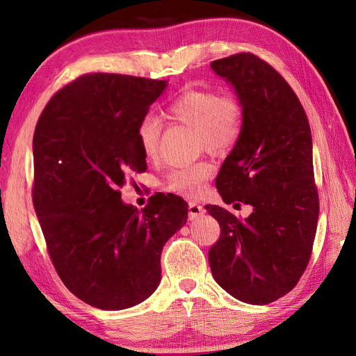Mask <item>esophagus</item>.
<instances>
[{
	"label": "esophagus",
	"instance_id": "34e87169",
	"mask_svg": "<svg viewBox=\"0 0 356 356\" xmlns=\"http://www.w3.org/2000/svg\"><path fill=\"white\" fill-rule=\"evenodd\" d=\"M203 213H205V209H203V207L199 205V203H194V202L188 203V216H190V218L200 217Z\"/></svg>",
	"mask_w": 356,
	"mask_h": 356
}]
</instances>
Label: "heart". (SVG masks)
Here are the masks:
<instances>
[{
    "label": "heart",
    "mask_w": 356,
    "mask_h": 356,
    "mask_svg": "<svg viewBox=\"0 0 356 356\" xmlns=\"http://www.w3.org/2000/svg\"><path fill=\"white\" fill-rule=\"evenodd\" d=\"M171 122L194 127L197 130V142L214 154L229 151L240 140L245 130V105L238 96L220 93L214 88L186 90L165 108ZM138 142L147 157H156L161 148L163 122L148 113L139 120ZM213 174L208 162H197L174 168L165 180L168 191L194 199L202 193L203 185Z\"/></svg>",
    "instance_id": "heart-1"
}]
</instances>
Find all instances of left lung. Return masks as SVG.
<instances>
[{
  "label": "left lung",
  "instance_id": "left-lung-1",
  "mask_svg": "<svg viewBox=\"0 0 356 356\" xmlns=\"http://www.w3.org/2000/svg\"><path fill=\"white\" fill-rule=\"evenodd\" d=\"M245 105V130L226 157L216 186L225 203L252 207L240 220L207 205L220 225L208 259L213 277L243 303L269 305L291 292L311 260L320 199L312 136L292 87L254 53L211 63Z\"/></svg>",
  "mask_w": 356,
  "mask_h": 356
}]
</instances>
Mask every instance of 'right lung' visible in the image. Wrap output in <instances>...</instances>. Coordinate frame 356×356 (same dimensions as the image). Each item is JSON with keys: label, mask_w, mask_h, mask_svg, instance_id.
<instances>
[{"label": "right lung", "mask_w": 356, "mask_h": 356, "mask_svg": "<svg viewBox=\"0 0 356 356\" xmlns=\"http://www.w3.org/2000/svg\"><path fill=\"white\" fill-rule=\"evenodd\" d=\"M168 81L86 73L50 97L33 133L32 199L59 278L84 303L120 311L161 282L163 245L188 218L184 199L124 205L131 171L147 166L139 120Z\"/></svg>", "instance_id": "1"}]
</instances>
